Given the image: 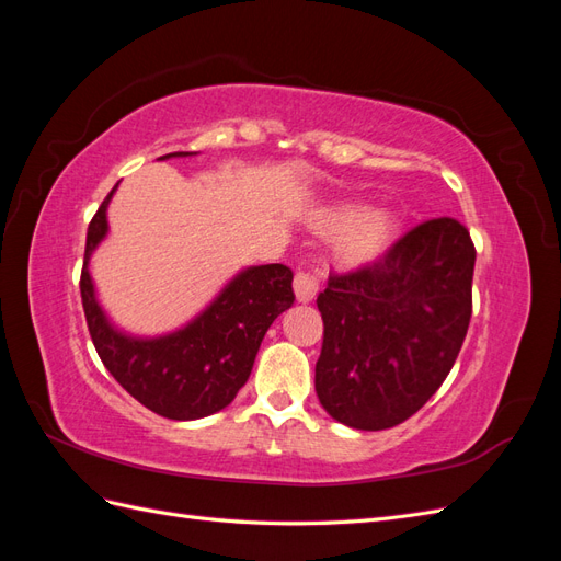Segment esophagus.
I'll return each instance as SVG.
<instances>
[{
	"label": "esophagus",
	"instance_id": "obj_1",
	"mask_svg": "<svg viewBox=\"0 0 561 561\" xmlns=\"http://www.w3.org/2000/svg\"><path fill=\"white\" fill-rule=\"evenodd\" d=\"M293 287L299 301H311L318 295V280L313 274H309V271H297Z\"/></svg>",
	"mask_w": 561,
	"mask_h": 561
}]
</instances>
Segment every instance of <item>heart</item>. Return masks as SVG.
<instances>
[{
  "instance_id": "obj_1",
  "label": "heart",
  "mask_w": 561,
  "mask_h": 561,
  "mask_svg": "<svg viewBox=\"0 0 561 561\" xmlns=\"http://www.w3.org/2000/svg\"><path fill=\"white\" fill-rule=\"evenodd\" d=\"M347 231L339 239V257L348 266L367 264L381 254L398 239L400 219L390 210L367 213L363 206H342L322 213L318 217V229L325 233Z\"/></svg>"
}]
</instances>
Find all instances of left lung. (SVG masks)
<instances>
[{
  "label": "left lung",
  "instance_id": "obj_1",
  "mask_svg": "<svg viewBox=\"0 0 561 561\" xmlns=\"http://www.w3.org/2000/svg\"><path fill=\"white\" fill-rule=\"evenodd\" d=\"M474 243L454 217L404 231L381 257L336 274L316 299V393L358 431L416 414L451 371L472 316Z\"/></svg>",
  "mask_w": 561,
  "mask_h": 561
}]
</instances>
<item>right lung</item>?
<instances>
[{
  "label": "right lung",
  "instance_id": "add662e5",
  "mask_svg": "<svg viewBox=\"0 0 561 561\" xmlns=\"http://www.w3.org/2000/svg\"><path fill=\"white\" fill-rule=\"evenodd\" d=\"M168 157H190L173 151ZM116 190V184H114ZM100 203L87 231L79 278L83 316L100 360L147 410L165 419L192 421L215 414L248 381L266 330L295 304L293 271L285 264L252 266L184 330L161 339H130L110 328L89 276V257L107 233V203Z\"/></svg>",
  "mask_w": 561,
  "mask_h": 561
}]
</instances>
